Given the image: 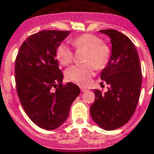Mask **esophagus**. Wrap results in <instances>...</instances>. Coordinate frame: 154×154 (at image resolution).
Instances as JSON below:
<instances>
[{"label":"esophagus","instance_id":"esophagus-1","mask_svg":"<svg viewBox=\"0 0 154 154\" xmlns=\"http://www.w3.org/2000/svg\"><path fill=\"white\" fill-rule=\"evenodd\" d=\"M88 89L87 88H85V87H81V91L82 92H84V91H88Z\"/></svg>","mask_w":154,"mask_h":154}]
</instances>
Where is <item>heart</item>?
I'll return each mask as SVG.
<instances>
[{
	"label": "heart",
	"mask_w": 154,
	"mask_h": 154,
	"mask_svg": "<svg viewBox=\"0 0 154 154\" xmlns=\"http://www.w3.org/2000/svg\"><path fill=\"white\" fill-rule=\"evenodd\" d=\"M72 46L78 51L86 52L83 65H75L66 71V78L68 81L79 85H85L94 75V67L103 68L110 57L111 50L107 45L97 36L85 34L72 41ZM57 57L63 66L70 64L73 59V53L65 44L59 45L57 50Z\"/></svg>",
	"instance_id": "heart-1"
}]
</instances>
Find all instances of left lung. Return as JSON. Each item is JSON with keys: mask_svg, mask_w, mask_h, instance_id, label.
Listing matches in <instances>:
<instances>
[{"mask_svg": "<svg viewBox=\"0 0 154 154\" xmlns=\"http://www.w3.org/2000/svg\"><path fill=\"white\" fill-rule=\"evenodd\" d=\"M110 38L111 56L100 79L109 87L102 93L95 89L90 107L92 119L106 131L116 129L129 121L140 97L142 75L138 54L133 42L114 29L99 31Z\"/></svg>", "mask_w": 154, "mask_h": 154, "instance_id": "1", "label": "left lung"}]
</instances>
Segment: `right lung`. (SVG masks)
<instances>
[{"label":"right lung","instance_id":"1","mask_svg":"<svg viewBox=\"0 0 154 154\" xmlns=\"http://www.w3.org/2000/svg\"><path fill=\"white\" fill-rule=\"evenodd\" d=\"M69 33L43 30L32 35L16 58L15 81L20 103L30 119L43 129L60 126L80 94L79 87L73 83L63 85V75L57 60V48ZM53 87L57 88L54 92Z\"/></svg>","mask_w":154,"mask_h":154}]
</instances>
